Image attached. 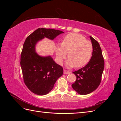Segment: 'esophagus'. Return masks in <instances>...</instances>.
<instances>
[{
	"label": "esophagus",
	"mask_w": 121,
	"mask_h": 121,
	"mask_svg": "<svg viewBox=\"0 0 121 121\" xmlns=\"http://www.w3.org/2000/svg\"><path fill=\"white\" fill-rule=\"evenodd\" d=\"M69 73H70V72L65 70V69H64V74H69Z\"/></svg>",
	"instance_id": "esophagus-1"
}]
</instances>
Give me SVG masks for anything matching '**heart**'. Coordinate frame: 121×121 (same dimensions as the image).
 Segmentation results:
<instances>
[{
    "label": "heart",
    "mask_w": 121,
    "mask_h": 121,
    "mask_svg": "<svg viewBox=\"0 0 121 121\" xmlns=\"http://www.w3.org/2000/svg\"><path fill=\"white\" fill-rule=\"evenodd\" d=\"M56 52L60 65L63 64L68 53L67 66L79 68L85 66L90 60L93 53V45L84 36L70 33L64 37L61 44L56 45Z\"/></svg>",
    "instance_id": "heart-1"
}]
</instances>
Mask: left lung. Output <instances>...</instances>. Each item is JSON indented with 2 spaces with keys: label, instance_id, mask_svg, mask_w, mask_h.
Instances as JSON below:
<instances>
[{
  "label": "left lung",
  "instance_id": "obj_1",
  "mask_svg": "<svg viewBox=\"0 0 121 121\" xmlns=\"http://www.w3.org/2000/svg\"><path fill=\"white\" fill-rule=\"evenodd\" d=\"M93 45L92 56L89 62L85 67L73 72L77 79L72 87L81 95L92 92L99 85L104 63L99 44L90 36Z\"/></svg>",
  "mask_w": 121,
  "mask_h": 121
}]
</instances>
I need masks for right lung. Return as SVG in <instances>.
<instances>
[{"mask_svg": "<svg viewBox=\"0 0 121 121\" xmlns=\"http://www.w3.org/2000/svg\"><path fill=\"white\" fill-rule=\"evenodd\" d=\"M64 32L52 29L38 28L26 39L21 56V67L26 85L33 93L44 95L52 89L63 74V68L51 56H40L36 45L44 38L53 40Z\"/></svg>", "mask_w": 121, "mask_h": 121, "instance_id": "add662e5", "label": "right lung"}]
</instances>
